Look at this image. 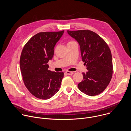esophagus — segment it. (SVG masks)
<instances>
[{"label":"esophagus","mask_w":131,"mask_h":131,"mask_svg":"<svg viewBox=\"0 0 131 131\" xmlns=\"http://www.w3.org/2000/svg\"><path fill=\"white\" fill-rule=\"evenodd\" d=\"M66 73L68 74V75H72L73 74V72L72 71H66Z\"/></svg>","instance_id":"34e87169"}]
</instances>
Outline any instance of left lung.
<instances>
[{
	"mask_svg": "<svg viewBox=\"0 0 131 131\" xmlns=\"http://www.w3.org/2000/svg\"><path fill=\"white\" fill-rule=\"evenodd\" d=\"M79 43L82 61L88 71L83 72V79L78 84L80 91L94 96L107 88L113 74L112 53L106 42L95 32L88 30L67 31Z\"/></svg>",
	"mask_w": 131,
	"mask_h": 131,
	"instance_id": "1",
	"label": "left lung"
}]
</instances>
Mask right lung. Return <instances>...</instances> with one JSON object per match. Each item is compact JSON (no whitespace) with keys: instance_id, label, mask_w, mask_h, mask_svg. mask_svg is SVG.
Returning a JSON list of instances; mask_svg holds the SVG:
<instances>
[{"instance_id":"right-lung-1","label":"right lung","mask_w":131,"mask_h":131,"mask_svg":"<svg viewBox=\"0 0 131 131\" xmlns=\"http://www.w3.org/2000/svg\"><path fill=\"white\" fill-rule=\"evenodd\" d=\"M64 31L39 32L32 36L25 45L20 58V68L24 84L35 97L46 100L61 88L63 72L48 70L54 47Z\"/></svg>"}]
</instances>
